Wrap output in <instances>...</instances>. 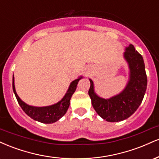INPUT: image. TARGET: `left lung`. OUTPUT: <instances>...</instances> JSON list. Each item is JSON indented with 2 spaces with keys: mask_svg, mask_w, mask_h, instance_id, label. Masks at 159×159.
Wrapping results in <instances>:
<instances>
[{
  "mask_svg": "<svg viewBox=\"0 0 159 159\" xmlns=\"http://www.w3.org/2000/svg\"><path fill=\"white\" fill-rule=\"evenodd\" d=\"M123 57L129 66V80L120 93L109 98L100 97L95 92L93 81H90L88 91L92 105L96 113L107 122L126 120L141 104L147 86V77L143 57L130 44L125 47Z\"/></svg>",
  "mask_w": 159,
  "mask_h": 159,
  "instance_id": "left-lung-1",
  "label": "left lung"
}]
</instances>
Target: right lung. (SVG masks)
<instances>
[{
  "instance_id": "1",
  "label": "right lung",
  "mask_w": 159,
  "mask_h": 159,
  "mask_svg": "<svg viewBox=\"0 0 159 159\" xmlns=\"http://www.w3.org/2000/svg\"><path fill=\"white\" fill-rule=\"evenodd\" d=\"M83 78V76H80L73 81H72L69 84V87L66 93L63 98L59 102L54 104V105H48L44 107H36L32 105H27L25 102H23L19 96H18L16 91L15 87V80H14V75L12 76V90L15 94L17 101L22 110L25 111L27 116H30L33 120L36 121L40 122L43 123L50 124L55 123L58 121L62 116H63L66 113L70 104V99L72 96L77 88V84L78 81Z\"/></svg>"
}]
</instances>
